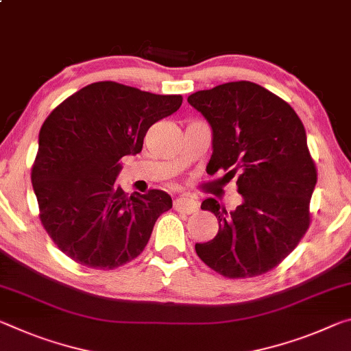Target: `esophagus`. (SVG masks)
I'll list each match as a JSON object with an SVG mask.
<instances>
[{"instance_id": "34e87169", "label": "esophagus", "mask_w": 351, "mask_h": 351, "mask_svg": "<svg viewBox=\"0 0 351 351\" xmlns=\"http://www.w3.org/2000/svg\"><path fill=\"white\" fill-rule=\"evenodd\" d=\"M173 208H175V210H178V213L192 214V213H197L198 203L195 202V199H192L189 197H180L173 202Z\"/></svg>"}]
</instances>
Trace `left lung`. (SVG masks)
I'll use <instances>...</instances> for the list:
<instances>
[{
  "mask_svg": "<svg viewBox=\"0 0 351 351\" xmlns=\"http://www.w3.org/2000/svg\"><path fill=\"white\" fill-rule=\"evenodd\" d=\"M187 101L213 128L209 173L237 175L243 197L234 210L214 198L202 203L219 220V232L197 243L198 258L225 278L267 274L293 252L311 223L317 169L302 120L285 99L250 81L198 90Z\"/></svg>",
  "mask_w": 351,
  "mask_h": 351,
  "instance_id": "1",
  "label": "left lung"
}]
</instances>
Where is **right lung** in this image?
<instances>
[{
	"mask_svg": "<svg viewBox=\"0 0 351 351\" xmlns=\"http://www.w3.org/2000/svg\"><path fill=\"white\" fill-rule=\"evenodd\" d=\"M181 103V95L99 81L64 99L43 121L31 169L38 219L75 263L112 270L147 247L171 198L156 189L128 197L115 178L121 158L141 153L149 126Z\"/></svg>",
	"mask_w": 351,
	"mask_h": 351,
	"instance_id": "obj_1",
	"label": "right lung"
}]
</instances>
